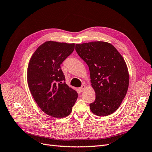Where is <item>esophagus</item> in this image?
<instances>
[{"instance_id": "obj_1", "label": "esophagus", "mask_w": 152, "mask_h": 152, "mask_svg": "<svg viewBox=\"0 0 152 152\" xmlns=\"http://www.w3.org/2000/svg\"><path fill=\"white\" fill-rule=\"evenodd\" d=\"M86 87V86L85 85H82V86L80 87V88H79V91H80V92H82V91H83L85 89Z\"/></svg>"}]
</instances>
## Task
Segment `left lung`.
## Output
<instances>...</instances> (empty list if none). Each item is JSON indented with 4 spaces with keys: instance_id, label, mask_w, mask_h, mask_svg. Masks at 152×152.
I'll use <instances>...</instances> for the list:
<instances>
[{
    "instance_id": "8db88e82",
    "label": "left lung",
    "mask_w": 152,
    "mask_h": 152,
    "mask_svg": "<svg viewBox=\"0 0 152 152\" xmlns=\"http://www.w3.org/2000/svg\"><path fill=\"white\" fill-rule=\"evenodd\" d=\"M79 56L88 65L95 101L89 104L98 116H107L119 108L127 92L129 74L125 60L113 45L94 41L75 45Z\"/></svg>"
}]
</instances>
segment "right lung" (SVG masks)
<instances>
[{
    "label": "right lung",
    "instance_id": "obj_1",
    "mask_svg": "<svg viewBox=\"0 0 152 152\" xmlns=\"http://www.w3.org/2000/svg\"><path fill=\"white\" fill-rule=\"evenodd\" d=\"M74 49V43L47 41L36 49L28 63L30 93L40 108L55 118L69 115L78 97L77 91L65 82L60 66Z\"/></svg>",
    "mask_w": 152,
    "mask_h": 152
}]
</instances>
